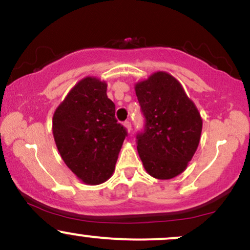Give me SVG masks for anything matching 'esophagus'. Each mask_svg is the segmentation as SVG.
<instances>
[{"mask_svg": "<svg viewBox=\"0 0 250 250\" xmlns=\"http://www.w3.org/2000/svg\"><path fill=\"white\" fill-rule=\"evenodd\" d=\"M123 125H125V128L127 129L128 133H130V131H131V123L129 121H125V123H123Z\"/></svg>", "mask_w": 250, "mask_h": 250, "instance_id": "1", "label": "esophagus"}]
</instances>
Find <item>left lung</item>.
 <instances>
[{
    "label": "left lung",
    "instance_id": "1",
    "mask_svg": "<svg viewBox=\"0 0 250 250\" xmlns=\"http://www.w3.org/2000/svg\"><path fill=\"white\" fill-rule=\"evenodd\" d=\"M146 117L137 135V151L146 171L170 180L186 170L200 143L202 119L181 83L166 71H156L135 84Z\"/></svg>",
    "mask_w": 250,
    "mask_h": 250
}]
</instances>
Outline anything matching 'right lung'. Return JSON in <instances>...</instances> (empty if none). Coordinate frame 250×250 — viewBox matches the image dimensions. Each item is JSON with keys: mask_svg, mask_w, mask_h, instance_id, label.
<instances>
[{"mask_svg": "<svg viewBox=\"0 0 250 250\" xmlns=\"http://www.w3.org/2000/svg\"><path fill=\"white\" fill-rule=\"evenodd\" d=\"M53 135L62 160L83 183L110 179L127 130L116 121L107 83L94 76L77 82L54 113Z\"/></svg>", "mask_w": 250, "mask_h": 250, "instance_id": "1", "label": "right lung"}]
</instances>
